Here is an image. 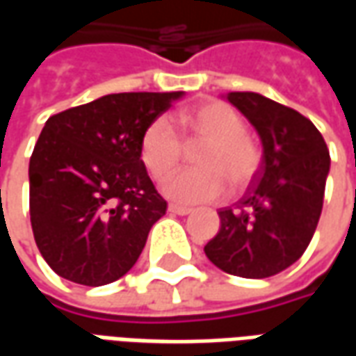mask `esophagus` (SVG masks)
Instances as JSON below:
<instances>
[{"mask_svg":"<svg viewBox=\"0 0 356 356\" xmlns=\"http://www.w3.org/2000/svg\"><path fill=\"white\" fill-rule=\"evenodd\" d=\"M171 213H175V216H188L193 209L186 208V206H179V204H170V208H168Z\"/></svg>","mask_w":356,"mask_h":356,"instance_id":"obj_1","label":"esophagus"}]
</instances>
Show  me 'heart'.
Segmentation results:
<instances>
[{
  "label": "heart",
  "instance_id": "heart-1",
  "mask_svg": "<svg viewBox=\"0 0 356 356\" xmlns=\"http://www.w3.org/2000/svg\"><path fill=\"white\" fill-rule=\"evenodd\" d=\"M177 124L188 143L204 147L196 154L198 170L179 171L163 185V194L181 204L216 200L231 181L234 188L244 186L259 168L261 154L246 135V124L229 104L209 101L181 110ZM139 156L150 177L163 181L183 156V143L168 118H156L143 133Z\"/></svg>",
  "mask_w": 356,
  "mask_h": 356
}]
</instances>
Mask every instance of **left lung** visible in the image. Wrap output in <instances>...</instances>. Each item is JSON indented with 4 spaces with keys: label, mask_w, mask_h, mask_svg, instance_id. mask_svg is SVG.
<instances>
[{
    "label": "left lung",
    "mask_w": 356,
    "mask_h": 356,
    "mask_svg": "<svg viewBox=\"0 0 356 356\" xmlns=\"http://www.w3.org/2000/svg\"><path fill=\"white\" fill-rule=\"evenodd\" d=\"M263 145L261 170L204 246L208 259L242 278H267L298 261L313 238L324 200L330 152L321 131L298 110L252 91L227 93Z\"/></svg>",
    "instance_id": "obj_1"
}]
</instances>
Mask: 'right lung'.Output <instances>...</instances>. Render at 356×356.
Here are the masks:
<instances>
[{
    "mask_svg": "<svg viewBox=\"0 0 356 356\" xmlns=\"http://www.w3.org/2000/svg\"><path fill=\"white\" fill-rule=\"evenodd\" d=\"M183 95H104L45 122L28 168L30 221L58 276L104 286L137 263L168 209L140 162V137Z\"/></svg>",
    "mask_w": 356,
    "mask_h": 356,
    "instance_id": "obj_1",
    "label": "right lung"
}]
</instances>
